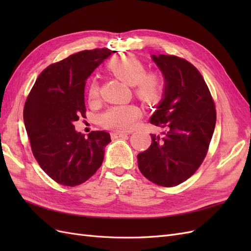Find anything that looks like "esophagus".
Masks as SVG:
<instances>
[{
  "label": "esophagus",
  "mask_w": 251,
  "mask_h": 251,
  "mask_svg": "<svg viewBox=\"0 0 251 251\" xmlns=\"http://www.w3.org/2000/svg\"><path fill=\"white\" fill-rule=\"evenodd\" d=\"M127 133H124V132H113L111 134V137L112 139H117V138H121V137H125L126 136Z\"/></svg>",
  "instance_id": "obj_1"
}]
</instances>
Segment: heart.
I'll list each match as a JSON object with an SVG mask.
<instances>
[{"label": "heart", "instance_id": "heart-1", "mask_svg": "<svg viewBox=\"0 0 251 251\" xmlns=\"http://www.w3.org/2000/svg\"><path fill=\"white\" fill-rule=\"evenodd\" d=\"M113 74L133 86L134 93L144 102L153 103L161 97L164 90L162 75L157 71H147L143 63L133 55L116 56L109 63ZM90 102H96L100 98V85L92 79L88 89ZM141 117V110L134 104L113 105L105 111L101 117V125L111 130L128 131L137 124Z\"/></svg>", "mask_w": 251, "mask_h": 251}]
</instances>
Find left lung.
<instances>
[{
	"instance_id": "left-lung-1",
	"label": "left lung",
	"mask_w": 251,
	"mask_h": 251,
	"mask_svg": "<svg viewBox=\"0 0 251 251\" xmlns=\"http://www.w3.org/2000/svg\"><path fill=\"white\" fill-rule=\"evenodd\" d=\"M164 80L163 100L150 121L164 132L151 134L138 154V168L157 185L176 186L192 177L207 154L216 126V107L197 68L175 55H151Z\"/></svg>"
}]
</instances>
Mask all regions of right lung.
<instances>
[{
    "label": "right lung",
    "instance_id": "right-lung-1",
    "mask_svg": "<svg viewBox=\"0 0 251 251\" xmlns=\"http://www.w3.org/2000/svg\"><path fill=\"white\" fill-rule=\"evenodd\" d=\"M107 48L83 50L51 64L36 78L24 107V123L34 158L57 183L76 186L100 168L110 134L77 133L86 116V80L111 55Z\"/></svg>",
    "mask_w": 251,
    "mask_h": 251
}]
</instances>
